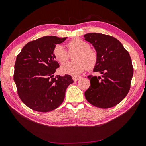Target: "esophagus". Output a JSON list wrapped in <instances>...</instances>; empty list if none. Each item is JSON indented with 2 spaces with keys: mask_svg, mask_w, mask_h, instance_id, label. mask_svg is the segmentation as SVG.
Returning <instances> with one entry per match:
<instances>
[{
  "mask_svg": "<svg viewBox=\"0 0 146 146\" xmlns=\"http://www.w3.org/2000/svg\"><path fill=\"white\" fill-rule=\"evenodd\" d=\"M72 78H73V80L74 81H75V82H76V81L78 80L80 78V76H72Z\"/></svg>",
  "mask_w": 146,
  "mask_h": 146,
  "instance_id": "obj_1",
  "label": "esophagus"
}]
</instances>
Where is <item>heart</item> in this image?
<instances>
[{"label":"heart","mask_w":146,"mask_h":146,"mask_svg":"<svg viewBox=\"0 0 146 146\" xmlns=\"http://www.w3.org/2000/svg\"><path fill=\"white\" fill-rule=\"evenodd\" d=\"M68 52L60 44L55 46L53 55L58 62L64 64L70 59V55H74L73 62L67 63L60 68V72L73 76L80 75L86 68L93 69L98 62V53L90 48V44L81 38H75L66 44Z\"/></svg>","instance_id":"heart-1"}]
</instances>
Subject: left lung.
I'll use <instances>...</instances> for the list:
<instances>
[{
    "label": "left lung",
    "mask_w": 146,
    "mask_h": 146,
    "mask_svg": "<svg viewBox=\"0 0 146 146\" xmlns=\"http://www.w3.org/2000/svg\"><path fill=\"white\" fill-rule=\"evenodd\" d=\"M84 37L98 53L93 71L102 74V76H88L91 85L85 91L86 100L100 108L113 107L126 97L130 90L133 68L129 54L113 36L90 33Z\"/></svg>",
    "instance_id": "left-lung-1"
}]
</instances>
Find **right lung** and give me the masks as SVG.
<instances>
[{"instance_id":"1","label":"right lung","mask_w":146,"mask_h":146,"mask_svg":"<svg viewBox=\"0 0 146 146\" xmlns=\"http://www.w3.org/2000/svg\"><path fill=\"white\" fill-rule=\"evenodd\" d=\"M67 37L47 36L26 44L17 56L13 79L20 98L36 111L46 113L63 102L67 88L73 82L71 76H54L59 67L53 55L56 44Z\"/></svg>"}]
</instances>
